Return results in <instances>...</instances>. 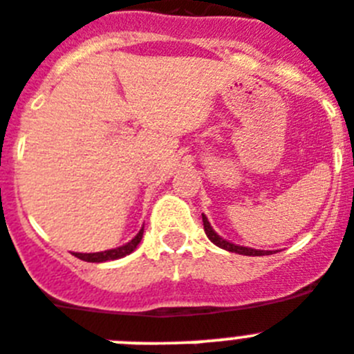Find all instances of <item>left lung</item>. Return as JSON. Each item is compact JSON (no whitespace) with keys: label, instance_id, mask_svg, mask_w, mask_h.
<instances>
[{"label":"left lung","instance_id":"8db88e82","mask_svg":"<svg viewBox=\"0 0 354 354\" xmlns=\"http://www.w3.org/2000/svg\"><path fill=\"white\" fill-rule=\"evenodd\" d=\"M202 222H204V231H206L207 238L213 241L214 245L220 247V249H225V250H229V252H236V254H243V256H268V254H272V250H258V249H252V247L236 245V243H232V241L223 240L218 232L211 227L209 220H207V216L204 213H202Z\"/></svg>","mask_w":354,"mask_h":354}]
</instances>
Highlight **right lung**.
Wrapping results in <instances>:
<instances>
[{
  "mask_svg": "<svg viewBox=\"0 0 354 354\" xmlns=\"http://www.w3.org/2000/svg\"><path fill=\"white\" fill-rule=\"evenodd\" d=\"M141 238H143V227L140 229V232L132 238L131 241H127L125 245L116 247V249L102 250V252H91V254H84V252H75L78 259H84V261H89V263H104V261H113V259L125 258L132 252V250L138 249Z\"/></svg>",
  "mask_w": 354,
  "mask_h": 354,
  "instance_id": "obj_1",
  "label": "right lung"
}]
</instances>
